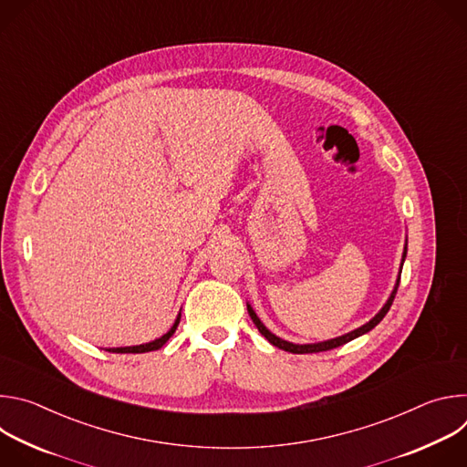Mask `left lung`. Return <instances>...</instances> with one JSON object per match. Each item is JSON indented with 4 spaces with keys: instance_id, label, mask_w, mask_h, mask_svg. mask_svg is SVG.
Returning a JSON list of instances; mask_svg holds the SVG:
<instances>
[{
    "instance_id": "8db88e82",
    "label": "left lung",
    "mask_w": 467,
    "mask_h": 467,
    "mask_svg": "<svg viewBox=\"0 0 467 467\" xmlns=\"http://www.w3.org/2000/svg\"><path fill=\"white\" fill-rule=\"evenodd\" d=\"M405 256H407V247H405V253H403V262H405ZM403 268V265H401ZM397 288H399V279H397V285H395V288H393V292H391V296H389V299L386 301V305L382 306V310L373 317V319H369L366 325H362V327H358V328H355V330H351V332H348V335H344V337H338V338H335V340H327V342H321V344H306V346H296V344H290V342H286V340H281V338H277L274 332H270L268 328H265L264 325H262V321L258 319V316L253 312V308L247 305V312H249V316H251V319H253V323L256 325V328H258V332L260 335L268 340L270 344H274L275 348H279V349H283V351H288V353H296V355H305V353H319V351H328V349H335V348H340V346H344V344H348V342H351V340H355V338H358V337H362V335H366L368 330H371L375 325H379L380 323V319L388 314V310H389V306H391V303H393V299H395V294H397Z\"/></svg>"
}]
</instances>
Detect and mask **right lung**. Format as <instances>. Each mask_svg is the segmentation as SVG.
Listing matches in <instances>:
<instances>
[{
	"label": "right lung",
	"mask_w": 467,
	"mask_h": 467,
	"mask_svg": "<svg viewBox=\"0 0 467 467\" xmlns=\"http://www.w3.org/2000/svg\"><path fill=\"white\" fill-rule=\"evenodd\" d=\"M179 321H181V314H179V317L175 319V323H173V327L166 332L164 337H161L159 340H155V342H150V344H142V346H132V348H116V349H109L110 353H148V351H155V349H161L170 338H171V335L175 332V328H177V325H179Z\"/></svg>",
	"instance_id": "1"
}]
</instances>
